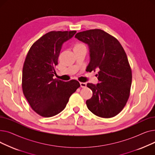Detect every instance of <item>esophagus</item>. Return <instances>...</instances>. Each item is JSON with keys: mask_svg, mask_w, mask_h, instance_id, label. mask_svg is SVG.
Instances as JSON below:
<instances>
[{"mask_svg": "<svg viewBox=\"0 0 155 155\" xmlns=\"http://www.w3.org/2000/svg\"><path fill=\"white\" fill-rule=\"evenodd\" d=\"M80 87L82 88H85L87 87V84L84 83V82H80Z\"/></svg>", "mask_w": 155, "mask_h": 155, "instance_id": "obj_1", "label": "esophagus"}]
</instances>
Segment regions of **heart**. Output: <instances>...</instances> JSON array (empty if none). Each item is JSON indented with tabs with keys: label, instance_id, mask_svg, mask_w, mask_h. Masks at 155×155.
Segmentation results:
<instances>
[{
	"label": "heart",
	"instance_id": "heart-1",
	"mask_svg": "<svg viewBox=\"0 0 155 155\" xmlns=\"http://www.w3.org/2000/svg\"><path fill=\"white\" fill-rule=\"evenodd\" d=\"M82 45H82V44H77L75 45V46H82Z\"/></svg>",
	"mask_w": 155,
	"mask_h": 155
}]
</instances>
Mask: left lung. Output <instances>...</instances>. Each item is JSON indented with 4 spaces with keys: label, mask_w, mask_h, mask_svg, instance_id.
Listing matches in <instances>:
<instances>
[{
    "label": "left lung",
    "mask_w": 155,
    "mask_h": 155,
    "mask_svg": "<svg viewBox=\"0 0 155 155\" xmlns=\"http://www.w3.org/2000/svg\"><path fill=\"white\" fill-rule=\"evenodd\" d=\"M88 45L91 61L87 71L99 70V84H87L93 92L86 101L94 114L103 118L114 117L123 109L130 95L132 71L126 53L119 41L99 29L77 33L75 36Z\"/></svg>",
    "instance_id": "8db88e82"
}]
</instances>
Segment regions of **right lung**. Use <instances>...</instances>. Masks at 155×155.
Returning a JSON list of instances; mask_svg holds the SVG:
<instances>
[{
	"label": "right lung",
	"mask_w": 155,
	"mask_h": 155,
	"mask_svg": "<svg viewBox=\"0 0 155 155\" xmlns=\"http://www.w3.org/2000/svg\"><path fill=\"white\" fill-rule=\"evenodd\" d=\"M76 32H49L33 43L27 54L22 68V92L31 108L41 116L58 114L80 87L75 80L64 82L53 78L62 45Z\"/></svg>",
	"instance_id": "add662e5"
}]
</instances>
